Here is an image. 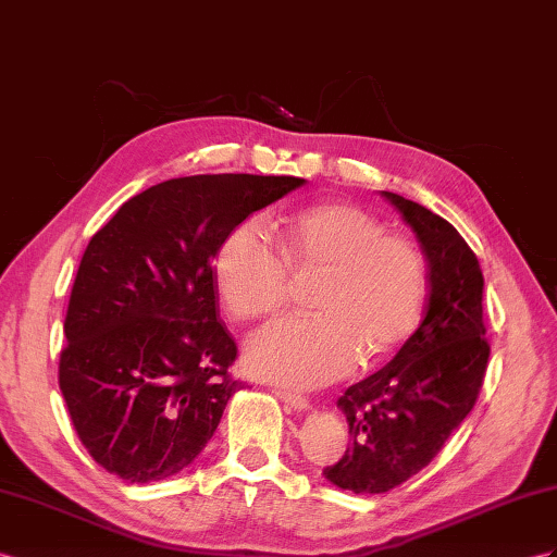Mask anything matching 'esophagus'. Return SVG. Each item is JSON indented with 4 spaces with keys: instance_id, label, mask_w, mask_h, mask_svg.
I'll list each match as a JSON object with an SVG mask.
<instances>
[{
    "instance_id": "obj_1",
    "label": "esophagus",
    "mask_w": 557,
    "mask_h": 557,
    "mask_svg": "<svg viewBox=\"0 0 557 557\" xmlns=\"http://www.w3.org/2000/svg\"><path fill=\"white\" fill-rule=\"evenodd\" d=\"M273 393L280 397V400H282L284 405H289L292 409L301 411V409H308V407H310V400H308L306 395H301V393H292V391H284V388H275Z\"/></svg>"
}]
</instances>
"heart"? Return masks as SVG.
Returning <instances> with one entry per match:
<instances>
[{"mask_svg": "<svg viewBox=\"0 0 557 557\" xmlns=\"http://www.w3.org/2000/svg\"><path fill=\"white\" fill-rule=\"evenodd\" d=\"M312 284V318L256 334L247 348L253 374L312 388L400 350L423 318L428 259L417 239L386 233L348 202H318L289 213L277 251L249 225L235 227L213 256V284L227 315L259 322L280 315L292 280Z\"/></svg>", "mask_w": 557, "mask_h": 557, "instance_id": "obj_1", "label": "heart"}]
</instances>
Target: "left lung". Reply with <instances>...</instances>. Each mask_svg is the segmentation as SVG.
<instances>
[{"instance_id":"left-lung-1","label":"left lung","mask_w":557,"mask_h":557,"mask_svg":"<svg viewBox=\"0 0 557 557\" xmlns=\"http://www.w3.org/2000/svg\"><path fill=\"white\" fill-rule=\"evenodd\" d=\"M383 197L417 233L431 273L425 318L395 358L338 397L350 445L324 478L383 494L431 463L475 407L490 360L482 270L456 227L403 195Z\"/></svg>"}]
</instances>
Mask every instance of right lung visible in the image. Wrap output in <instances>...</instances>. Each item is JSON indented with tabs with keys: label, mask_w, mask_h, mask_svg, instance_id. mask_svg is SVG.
<instances>
[{
	"label": "right lung",
	"mask_w": 557,
	"mask_h": 557,
	"mask_svg": "<svg viewBox=\"0 0 557 557\" xmlns=\"http://www.w3.org/2000/svg\"><path fill=\"white\" fill-rule=\"evenodd\" d=\"M202 174L124 202L82 256L59 386L91 459L129 482L176 475L207 447L242 381L219 320L213 256L235 227L304 185Z\"/></svg>",
	"instance_id": "obj_1"
}]
</instances>
